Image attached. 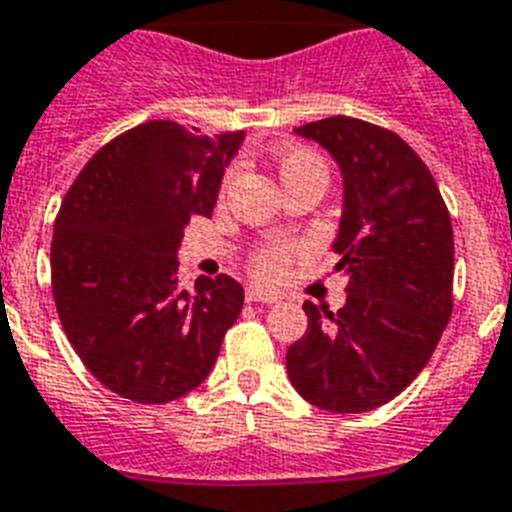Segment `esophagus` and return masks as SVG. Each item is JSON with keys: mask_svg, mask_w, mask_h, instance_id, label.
I'll use <instances>...</instances> for the list:
<instances>
[{"mask_svg": "<svg viewBox=\"0 0 512 512\" xmlns=\"http://www.w3.org/2000/svg\"><path fill=\"white\" fill-rule=\"evenodd\" d=\"M244 297H247V302H260V305H273V302H276L273 294H265L263 289H255V286H247Z\"/></svg>", "mask_w": 512, "mask_h": 512, "instance_id": "34e87169", "label": "esophagus"}]
</instances>
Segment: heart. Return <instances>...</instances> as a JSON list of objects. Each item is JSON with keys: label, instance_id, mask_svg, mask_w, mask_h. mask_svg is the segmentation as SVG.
<instances>
[{"label": "heart", "instance_id": "obj_1", "mask_svg": "<svg viewBox=\"0 0 512 512\" xmlns=\"http://www.w3.org/2000/svg\"><path fill=\"white\" fill-rule=\"evenodd\" d=\"M276 170L284 189L286 186L299 184V181H305V178H321V181L328 178L323 157L307 147L281 149L276 155ZM228 178L231 176H226L223 189L228 186ZM297 255L299 249L294 244H263V247H257L249 255V273L257 281H263V284H276V281H281L286 276V270H289V265H292V260Z\"/></svg>", "mask_w": 512, "mask_h": 512}]
</instances>
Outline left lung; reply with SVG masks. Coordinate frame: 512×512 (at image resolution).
Returning a JSON list of instances; mask_svg holds the SVG:
<instances>
[{"mask_svg":"<svg viewBox=\"0 0 512 512\" xmlns=\"http://www.w3.org/2000/svg\"><path fill=\"white\" fill-rule=\"evenodd\" d=\"M344 178L334 252L347 302H305L307 331L286 352L292 386L331 413L386 405L426 368L452 315V223L426 162L389 128L334 115L297 128Z\"/></svg>","mask_w":512,"mask_h":512,"instance_id":"left-lung-1","label":"left lung"}]
</instances>
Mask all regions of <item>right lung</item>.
I'll list each match as a JSON object with an SVG mask.
<instances>
[{"label": "right lung", "mask_w": 512, "mask_h": 512, "mask_svg": "<svg viewBox=\"0 0 512 512\" xmlns=\"http://www.w3.org/2000/svg\"><path fill=\"white\" fill-rule=\"evenodd\" d=\"M242 131L199 136L149 120L91 157L62 199L52 294L73 350L110 392L162 405L197 389L244 305L231 276L178 286V244L213 215Z\"/></svg>", "instance_id": "obj_1"}]
</instances>
